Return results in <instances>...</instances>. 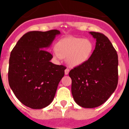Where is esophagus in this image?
Wrapping results in <instances>:
<instances>
[{
    "mask_svg": "<svg viewBox=\"0 0 129 129\" xmlns=\"http://www.w3.org/2000/svg\"><path fill=\"white\" fill-rule=\"evenodd\" d=\"M68 73H69V69L67 68V69L64 70V74H65V75H68Z\"/></svg>",
    "mask_w": 129,
    "mask_h": 129,
    "instance_id": "esophagus-1",
    "label": "esophagus"
}]
</instances>
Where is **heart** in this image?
Returning a JSON list of instances; mask_svg holds the SVG:
<instances>
[{
	"mask_svg": "<svg viewBox=\"0 0 129 129\" xmlns=\"http://www.w3.org/2000/svg\"><path fill=\"white\" fill-rule=\"evenodd\" d=\"M53 51L55 57H66V62L71 67H78L90 59L94 52V45L90 40L81 37H68L57 43Z\"/></svg>",
	"mask_w": 129,
	"mask_h": 129,
	"instance_id": "b5f03b06",
	"label": "heart"
}]
</instances>
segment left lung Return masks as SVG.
<instances>
[{
  "instance_id": "8db88e82",
  "label": "left lung",
  "mask_w": 129,
  "mask_h": 129,
  "mask_svg": "<svg viewBox=\"0 0 129 129\" xmlns=\"http://www.w3.org/2000/svg\"><path fill=\"white\" fill-rule=\"evenodd\" d=\"M96 39L90 59L69 72L72 94L76 103L83 108H95L113 94L118 82L117 52L105 35L90 31Z\"/></svg>"
}]
</instances>
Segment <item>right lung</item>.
Returning <instances> with one entry per match:
<instances>
[{
    "label": "right lung",
    "mask_w": 129,
    "mask_h": 129,
    "mask_svg": "<svg viewBox=\"0 0 129 129\" xmlns=\"http://www.w3.org/2000/svg\"><path fill=\"white\" fill-rule=\"evenodd\" d=\"M59 30L34 31L18 41L10 54L8 81L17 98L33 109L50 104L66 67L50 62L53 56L47 50Z\"/></svg>",
    "instance_id": "right-lung-1"
}]
</instances>
